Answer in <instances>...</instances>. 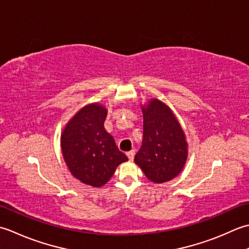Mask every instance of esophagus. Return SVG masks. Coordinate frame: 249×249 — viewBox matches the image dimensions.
I'll use <instances>...</instances> for the list:
<instances>
[{
    "instance_id": "1",
    "label": "esophagus",
    "mask_w": 249,
    "mask_h": 249,
    "mask_svg": "<svg viewBox=\"0 0 249 249\" xmlns=\"http://www.w3.org/2000/svg\"><path fill=\"white\" fill-rule=\"evenodd\" d=\"M134 155H135V151L134 150H131V151H129V153H126V156H128L129 160H131V161L134 159Z\"/></svg>"
}]
</instances>
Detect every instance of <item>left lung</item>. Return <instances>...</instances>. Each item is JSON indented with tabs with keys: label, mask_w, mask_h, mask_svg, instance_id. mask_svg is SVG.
<instances>
[{
	"label": "left lung",
	"mask_w": 249,
	"mask_h": 249,
	"mask_svg": "<svg viewBox=\"0 0 249 249\" xmlns=\"http://www.w3.org/2000/svg\"><path fill=\"white\" fill-rule=\"evenodd\" d=\"M143 143L134 157L149 180L161 184L179 174L187 159V143L174 114L159 100L143 107Z\"/></svg>",
	"instance_id": "8db88e82"
}]
</instances>
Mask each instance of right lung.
<instances>
[{
	"label": "right lung",
	"mask_w": 249,
	"mask_h": 249,
	"mask_svg": "<svg viewBox=\"0 0 249 249\" xmlns=\"http://www.w3.org/2000/svg\"><path fill=\"white\" fill-rule=\"evenodd\" d=\"M106 108L100 104L85 106L76 114L61 136L63 158L71 173L86 185L101 187L128 160L104 129Z\"/></svg>",
	"instance_id": "right-lung-1"
}]
</instances>
